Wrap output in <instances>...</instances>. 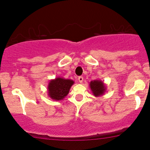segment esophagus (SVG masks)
<instances>
[{"label":"esophagus","mask_w":150,"mask_h":150,"mask_svg":"<svg viewBox=\"0 0 150 150\" xmlns=\"http://www.w3.org/2000/svg\"><path fill=\"white\" fill-rule=\"evenodd\" d=\"M79 83H83V76H79Z\"/></svg>","instance_id":"obj_1"}]
</instances>
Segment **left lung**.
<instances>
[{
    "instance_id": "1",
    "label": "left lung",
    "mask_w": 150,
    "mask_h": 150,
    "mask_svg": "<svg viewBox=\"0 0 150 150\" xmlns=\"http://www.w3.org/2000/svg\"><path fill=\"white\" fill-rule=\"evenodd\" d=\"M89 87L92 93L95 97H100V96H103L106 92V87L104 82H102L101 80L91 81L89 83Z\"/></svg>"
}]
</instances>
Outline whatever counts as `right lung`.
Wrapping results in <instances>:
<instances>
[{
    "mask_svg": "<svg viewBox=\"0 0 150 150\" xmlns=\"http://www.w3.org/2000/svg\"><path fill=\"white\" fill-rule=\"evenodd\" d=\"M74 83V81L72 80L61 77L50 80L48 85V96L56 101L64 99Z\"/></svg>",
    "mask_w": 150,
    "mask_h": 150,
    "instance_id": "1",
    "label": "right lung"
}]
</instances>
